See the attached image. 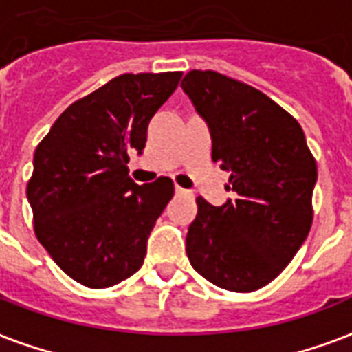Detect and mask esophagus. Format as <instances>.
Returning <instances> with one entry per match:
<instances>
[{"label": "esophagus", "instance_id": "esophagus-1", "mask_svg": "<svg viewBox=\"0 0 352 352\" xmlns=\"http://www.w3.org/2000/svg\"><path fill=\"white\" fill-rule=\"evenodd\" d=\"M176 195L178 196H185V195H189V190H185V189H182V187H178V185H176Z\"/></svg>", "mask_w": 352, "mask_h": 352}]
</instances>
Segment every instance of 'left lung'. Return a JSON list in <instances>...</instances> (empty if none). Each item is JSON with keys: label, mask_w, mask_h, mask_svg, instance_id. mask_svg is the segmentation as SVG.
Returning a JSON list of instances; mask_svg holds the SVG:
<instances>
[{"label": "left lung", "mask_w": 352, "mask_h": 352, "mask_svg": "<svg viewBox=\"0 0 352 352\" xmlns=\"http://www.w3.org/2000/svg\"><path fill=\"white\" fill-rule=\"evenodd\" d=\"M182 88L235 192L220 207L196 198L187 257L217 287L253 292L287 268L309 235L316 160L299 122L263 91L211 69L189 72Z\"/></svg>", "instance_id": "left-lung-1"}]
</instances>
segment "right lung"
Here are the masks:
<instances>
[{"mask_svg":"<svg viewBox=\"0 0 352 352\" xmlns=\"http://www.w3.org/2000/svg\"><path fill=\"white\" fill-rule=\"evenodd\" d=\"M179 78L182 72L111 78L65 108L34 151L27 184L34 233L84 287H113L143 266L174 184L165 176L135 184L128 152H143L148 122Z\"/></svg>","mask_w":352,"mask_h":352,"instance_id":"add662e5","label":"right lung"}]
</instances>
